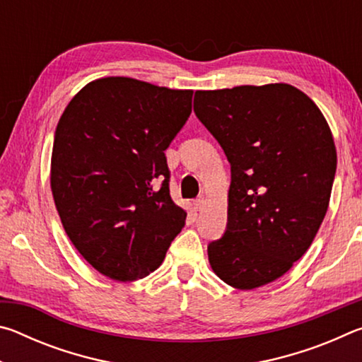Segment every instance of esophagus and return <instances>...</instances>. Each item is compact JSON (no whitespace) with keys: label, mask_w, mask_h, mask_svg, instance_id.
<instances>
[{"label":"esophagus","mask_w":362,"mask_h":362,"mask_svg":"<svg viewBox=\"0 0 362 362\" xmlns=\"http://www.w3.org/2000/svg\"><path fill=\"white\" fill-rule=\"evenodd\" d=\"M204 204H206V199L203 198V196H201V198H198V199L194 201V209H196V211H203Z\"/></svg>","instance_id":"1"}]
</instances>
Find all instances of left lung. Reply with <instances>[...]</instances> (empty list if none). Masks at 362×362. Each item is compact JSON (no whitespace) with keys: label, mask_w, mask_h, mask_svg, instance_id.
<instances>
[{"label":"left lung","mask_w":362,"mask_h":362,"mask_svg":"<svg viewBox=\"0 0 362 362\" xmlns=\"http://www.w3.org/2000/svg\"><path fill=\"white\" fill-rule=\"evenodd\" d=\"M193 110L231 166L228 222L207 255L217 276L250 291L278 279L327 212L337 153L316 103L291 84L196 90Z\"/></svg>","instance_id":"8db88e82"}]
</instances>
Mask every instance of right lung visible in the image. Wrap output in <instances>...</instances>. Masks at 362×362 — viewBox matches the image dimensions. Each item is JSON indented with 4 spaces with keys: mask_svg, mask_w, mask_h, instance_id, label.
<instances>
[{
    "mask_svg": "<svg viewBox=\"0 0 362 362\" xmlns=\"http://www.w3.org/2000/svg\"><path fill=\"white\" fill-rule=\"evenodd\" d=\"M192 97L110 76L84 86L60 116L54 203L73 246L108 278L148 276L185 225L164 151L192 113Z\"/></svg>",
    "mask_w": 362,
    "mask_h": 362,
    "instance_id": "right-lung-1",
    "label": "right lung"
}]
</instances>
